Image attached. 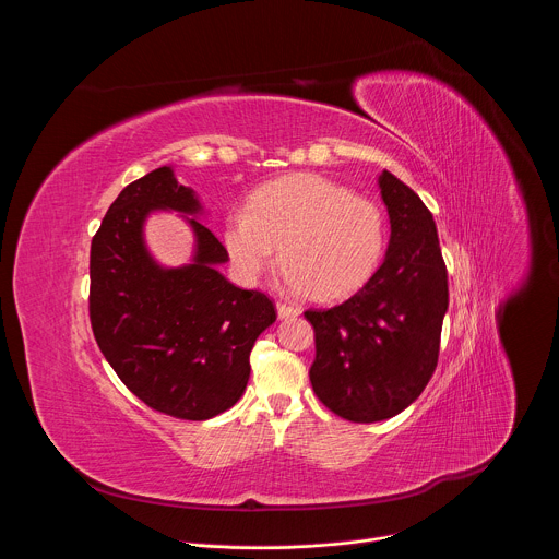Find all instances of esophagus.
Here are the masks:
<instances>
[{
  "label": "esophagus",
  "mask_w": 559,
  "mask_h": 559,
  "mask_svg": "<svg viewBox=\"0 0 559 559\" xmlns=\"http://www.w3.org/2000/svg\"><path fill=\"white\" fill-rule=\"evenodd\" d=\"M276 311H278V318H281V321H285V318H294V316H298V307L287 305V302H276Z\"/></svg>",
  "instance_id": "1"
}]
</instances>
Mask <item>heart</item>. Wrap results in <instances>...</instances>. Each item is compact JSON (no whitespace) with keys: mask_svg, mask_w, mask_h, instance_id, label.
<instances>
[{"mask_svg":"<svg viewBox=\"0 0 559 559\" xmlns=\"http://www.w3.org/2000/svg\"><path fill=\"white\" fill-rule=\"evenodd\" d=\"M236 276L257 283L276 261L296 292L338 300L360 289L384 252V214L371 199L318 175H294L257 190L223 225ZM282 254H277V250Z\"/></svg>","mask_w":559,"mask_h":559,"instance_id":"b5f03b06","label":"heart"}]
</instances>
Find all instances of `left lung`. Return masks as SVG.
Returning <instances> with one entry per match:
<instances>
[{"mask_svg": "<svg viewBox=\"0 0 559 559\" xmlns=\"http://www.w3.org/2000/svg\"><path fill=\"white\" fill-rule=\"evenodd\" d=\"M378 188L391 225L382 265L345 302L305 311L316 334L311 386L330 412L352 423L393 418L423 393L438 365L449 307L433 214L386 170Z\"/></svg>", "mask_w": 559, "mask_h": 559, "instance_id": "8db88e82", "label": "left lung"}]
</instances>
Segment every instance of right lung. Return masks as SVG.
<instances>
[{
    "mask_svg": "<svg viewBox=\"0 0 559 559\" xmlns=\"http://www.w3.org/2000/svg\"><path fill=\"white\" fill-rule=\"evenodd\" d=\"M179 211L193 227L195 254L181 269L156 264L142 225L152 211ZM203 205L156 168L121 190L91 246V323L121 382L154 412L207 420L243 395L250 352L276 321L274 302L231 285L227 252L197 218Z\"/></svg>",
    "mask_w": 559,
    "mask_h": 559,
    "instance_id": "obj_1",
    "label": "right lung"
}]
</instances>
